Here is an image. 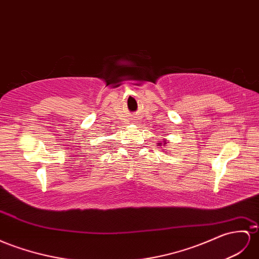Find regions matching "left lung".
I'll use <instances>...</instances> for the list:
<instances>
[{
    "mask_svg": "<svg viewBox=\"0 0 259 259\" xmlns=\"http://www.w3.org/2000/svg\"><path fill=\"white\" fill-rule=\"evenodd\" d=\"M163 142H164V144H166V141H165V140H164V141H163ZM158 144H160V145H161V144H162V143H158ZM164 144H163V145H164Z\"/></svg>",
    "mask_w": 259,
    "mask_h": 259,
    "instance_id": "left-lung-1",
    "label": "left lung"
}]
</instances>
